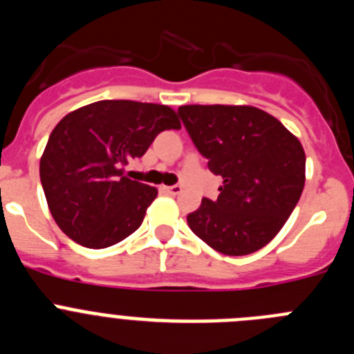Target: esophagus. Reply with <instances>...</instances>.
Returning a JSON list of instances; mask_svg holds the SVG:
<instances>
[{"instance_id": "esophagus-1", "label": "esophagus", "mask_w": 354, "mask_h": 354, "mask_svg": "<svg viewBox=\"0 0 354 354\" xmlns=\"http://www.w3.org/2000/svg\"><path fill=\"white\" fill-rule=\"evenodd\" d=\"M165 189H167L170 195H179V193L183 192V186H180V184H174V186H167Z\"/></svg>"}]
</instances>
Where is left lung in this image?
<instances>
[{"label":"left lung","instance_id":"obj_1","mask_svg":"<svg viewBox=\"0 0 354 354\" xmlns=\"http://www.w3.org/2000/svg\"><path fill=\"white\" fill-rule=\"evenodd\" d=\"M177 113L209 170L223 177L218 198H202L187 225L216 252H257L280 232L301 196V143L253 106L192 104Z\"/></svg>","mask_w":354,"mask_h":354}]
</instances>
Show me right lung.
<instances>
[{"label": "right lung", "instance_id": "add662e5", "mask_svg": "<svg viewBox=\"0 0 354 354\" xmlns=\"http://www.w3.org/2000/svg\"><path fill=\"white\" fill-rule=\"evenodd\" d=\"M168 129H180L174 109L134 101L93 102L58 122L40 159V183L72 241L108 248L142 225L158 189L127 179L124 167Z\"/></svg>", "mask_w": 354, "mask_h": 354}]
</instances>
